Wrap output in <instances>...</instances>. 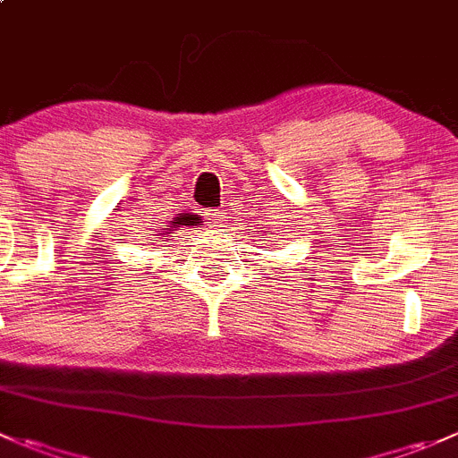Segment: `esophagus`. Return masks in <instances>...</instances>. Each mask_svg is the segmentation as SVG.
Segmentation results:
<instances>
[{
    "label": "esophagus",
    "mask_w": 458,
    "mask_h": 458,
    "mask_svg": "<svg viewBox=\"0 0 458 458\" xmlns=\"http://www.w3.org/2000/svg\"><path fill=\"white\" fill-rule=\"evenodd\" d=\"M207 216V220H209V225L211 227H223L225 225V218H223V214H220V211H209V214H205Z\"/></svg>",
    "instance_id": "34e87169"
}]
</instances>
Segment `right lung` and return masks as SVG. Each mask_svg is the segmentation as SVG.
I'll list each match as a JSON object with an SVG mask.
<instances>
[{"label": "right lung", "mask_w": 458, "mask_h": 458, "mask_svg": "<svg viewBox=\"0 0 458 458\" xmlns=\"http://www.w3.org/2000/svg\"><path fill=\"white\" fill-rule=\"evenodd\" d=\"M198 218H194V216H187V218H178V223L176 225H194ZM176 225H174V227H176Z\"/></svg>", "instance_id": "add662e5"}]
</instances>
